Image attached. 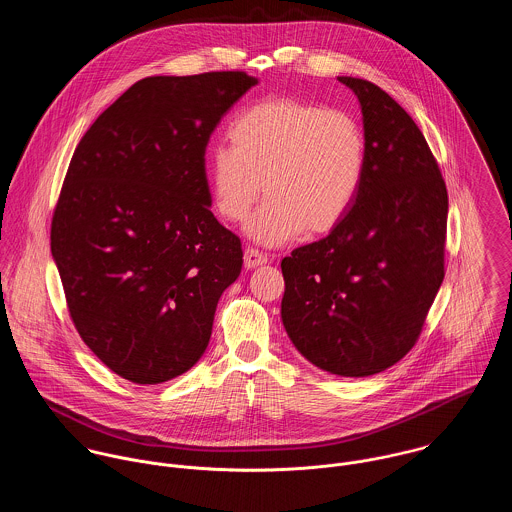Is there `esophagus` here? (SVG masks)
I'll use <instances>...</instances> for the list:
<instances>
[{
	"label": "esophagus",
	"instance_id": "34e87169",
	"mask_svg": "<svg viewBox=\"0 0 512 512\" xmlns=\"http://www.w3.org/2000/svg\"><path fill=\"white\" fill-rule=\"evenodd\" d=\"M268 262H270L268 256L262 254V252L256 250V248H246V250H244V266H246L248 270H254V268H258V266H264V264H268Z\"/></svg>",
	"mask_w": 512,
	"mask_h": 512
}]
</instances>
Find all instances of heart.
Masks as SVG:
<instances>
[{
    "mask_svg": "<svg viewBox=\"0 0 512 512\" xmlns=\"http://www.w3.org/2000/svg\"><path fill=\"white\" fill-rule=\"evenodd\" d=\"M229 146L207 155L211 199L222 219H248L260 244H282L307 230L325 234L353 209L365 179V132L345 110L297 98H266L228 126Z\"/></svg>",
    "mask_w": 512,
    "mask_h": 512,
    "instance_id": "obj_1",
    "label": "heart"
}]
</instances>
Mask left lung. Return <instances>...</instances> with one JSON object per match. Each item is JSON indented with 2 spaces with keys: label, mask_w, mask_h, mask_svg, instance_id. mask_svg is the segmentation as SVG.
<instances>
[{
  "label": "left lung",
  "mask_w": 512,
  "mask_h": 512,
  "mask_svg": "<svg viewBox=\"0 0 512 512\" xmlns=\"http://www.w3.org/2000/svg\"><path fill=\"white\" fill-rule=\"evenodd\" d=\"M337 78L363 112L365 179L329 236L282 260V321L311 365L361 378L420 337L443 282L447 189L410 114L368 80Z\"/></svg>",
  "instance_id": "left-lung-1"
}]
</instances>
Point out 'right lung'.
Returning <instances> with one entry per match:
<instances>
[{"instance_id": "1", "label": "right lung", "mask_w": 512, "mask_h": 512, "mask_svg": "<svg viewBox=\"0 0 512 512\" xmlns=\"http://www.w3.org/2000/svg\"><path fill=\"white\" fill-rule=\"evenodd\" d=\"M256 84L238 71L147 76L74 149L51 252L78 335L130 382L195 365L240 276V238L211 213L205 149Z\"/></svg>"}]
</instances>
